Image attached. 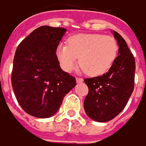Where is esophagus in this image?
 Instances as JSON below:
<instances>
[{"label":"esophagus","instance_id":"esophagus-1","mask_svg":"<svg viewBox=\"0 0 146 146\" xmlns=\"http://www.w3.org/2000/svg\"><path fill=\"white\" fill-rule=\"evenodd\" d=\"M83 82V79H82V78H79V77L76 78V82H77V83H81V82Z\"/></svg>","mask_w":146,"mask_h":146}]
</instances>
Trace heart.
Returning <instances> with one entry per match:
<instances>
[{
	"mask_svg": "<svg viewBox=\"0 0 146 146\" xmlns=\"http://www.w3.org/2000/svg\"><path fill=\"white\" fill-rule=\"evenodd\" d=\"M117 53L118 44L115 39L101 34L75 35L69 38L68 46L60 44L57 48V57L64 71H72L80 58L82 70L92 76L107 72Z\"/></svg>",
	"mask_w": 146,
	"mask_h": 146,
	"instance_id": "1",
	"label": "heart"
}]
</instances>
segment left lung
Masks as SVG:
<instances>
[{
	"label": "left lung",
	"mask_w": 146,
	"mask_h": 146,
	"mask_svg": "<svg viewBox=\"0 0 146 146\" xmlns=\"http://www.w3.org/2000/svg\"><path fill=\"white\" fill-rule=\"evenodd\" d=\"M112 33L119 46V54L112 66L102 76L84 79L88 88L84 110L88 117L98 122L110 121L121 113L134 88V57L121 35L115 31Z\"/></svg>",
	"instance_id": "obj_1"
}]
</instances>
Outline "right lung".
<instances>
[{
    "label": "right lung",
    "mask_w": 146,
    "mask_h": 146,
    "mask_svg": "<svg viewBox=\"0 0 146 146\" xmlns=\"http://www.w3.org/2000/svg\"><path fill=\"white\" fill-rule=\"evenodd\" d=\"M66 30L40 26L19 45L12 72L16 99L26 113L38 118L53 115L76 78L64 71L56 55Z\"/></svg>",
    "instance_id": "add662e5"
}]
</instances>
